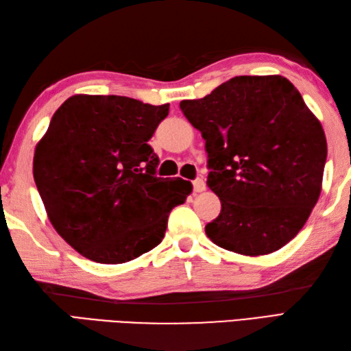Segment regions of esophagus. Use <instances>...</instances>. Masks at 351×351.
<instances>
[{
  "instance_id": "obj_1",
  "label": "esophagus",
  "mask_w": 351,
  "mask_h": 351,
  "mask_svg": "<svg viewBox=\"0 0 351 351\" xmlns=\"http://www.w3.org/2000/svg\"><path fill=\"white\" fill-rule=\"evenodd\" d=\"M193 189H195L196 193H202V191L206 190V184H205L204 180H200V178H199V180L193 181Z\"/></svg>"
}]
</instances>
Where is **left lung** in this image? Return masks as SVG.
Listing matches in <instances>:
<instances>
[{
    "mask_svg": "<svg viewBox=\"0 0 351 351\" xmlns=\"http://www.w3.org/2000/svg\"><path fill=\"white\" fill-rule=\"evenodd\" d=\"M180 107L205 140L206 184L221 202L208 238L245 256L293 240L322 193L327 156L323 126L299 90L280 75H241Z\"/></svg>",
    "mask_w": 351,
    "mask_h": 351,
    "instance_id": "left-lung-1",
    "label": "left lung"
}]
</instances>
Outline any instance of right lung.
<instances>
[{
	"label": "right lung",
	"instance_id": "obj_1",
	"mask_svg": "<svg viewBox=\"0 0 351 351\" xmlns=\"http://www.w3.org/2000/svg\"><path fill=\"white\" fill-rule=\"evenodd\" d=\"M169 114L116 95H75L36 146L33 175L51 225L71 247L99 264H123L152 250L190 181L155 176L147 145Z\"/></svg>",
	"mask_w": 351,
	"mask_h": 351
}]
</instances>
